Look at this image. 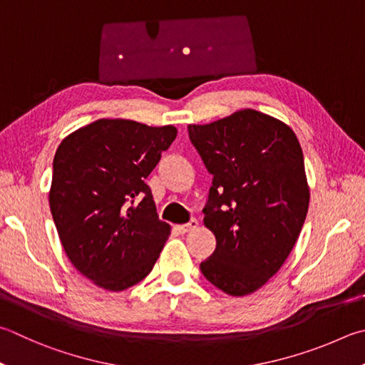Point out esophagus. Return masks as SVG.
Here are the masks:
<instances>
[{"label": "esophagus", "instance_id": "esophagus-1", "mask_svg": "<svg viewBox=\"0 0 365 365\" xmlns=\"http://www.w3.org/2000/svg\"><path fill=\"white\" fill-rule=\"evenodd\" d=\"M197 220L196 218H191V220L188 222V223H185V225H178L177 227V230L180 231V233H190V231H193V230H196L197 228Z\"/></svg>", "mask_w": 365, "mask_h": 365}]
</instances>
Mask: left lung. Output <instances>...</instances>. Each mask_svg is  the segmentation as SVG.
<instances>
[{
  "mask_svg": "<svg viewBox=\"0 0 365 365\" xmlns=\"http://www.w3.org/2000/svg\"><path fill=\"white\" fill-rule=\"evenodd\" d=\"M188 135L214 177L202 212L217 246L200 268L225 294L249 295L279 271L307 218L302 147L286 123L250 108Z\"/></svg>",
  "mask_w": 365,
  "mask_h": 365,
  "instance_id": "left-lung-1",
  "label": "left lung"
}]
</instances>
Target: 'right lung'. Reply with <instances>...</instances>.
<instances>
[{"label":"right lung","instance_id":"1","mask_svg":"<svg viewBox=\"0 0 365 365\" xmlns=\"http://www.w3.org/2000/svg\"><path fill=\"white\" fill-rule=\"evenodd\" d=\"M175 137L174 125L103 118L58 145L51 214L73 267L96 286L119 292L153 269L170 225L158 218L145 178Z\"/></svg>","mask_w":365,"mask_h":365}]
</instances>
